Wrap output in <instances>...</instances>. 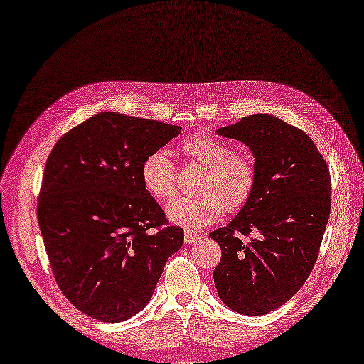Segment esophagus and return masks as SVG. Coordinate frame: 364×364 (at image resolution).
Returning <instances> with one entry per match:
<instances>
[{
  "label": "esophagus",
  "mask_w": 364,
  "mask_h": 364,
  "mask_svg": "<svg viewBox=\"0 0 364 364\" xmlns=\"http://www.w3.org/2000/svg\"><path fill=\"white\" fill-rule=\"evenodd\" d=\"M200 239H202V236L192 233V231H186V235H184V242L186 244H196Z\"/></svg>",
  "instance_id": "1"
}]
</instances>
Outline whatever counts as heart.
<instances>
[{"mask_svg":"<svg viewBox=\"0 0 364 364\" xmlns=\"http://www.w3.org/2000/svg\"><path fill=\"white\" fill-rule=\"evenodd\" d=\"M191 166L203 168L196 197H178L167 206V215L188 230L203 228L218 220L223 210L237 211L252 198L258 184V166L249 153H237L230 144L211 134H196L178 146ZM144 189L156 200L176 194V167L164 151L146 154L141 164Z\"/></svg>","mask_w":364,"mask_h":364,"instance_id":"1","label":"heart"}]
</instances>
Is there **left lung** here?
Masks as SVG:
<instances>
[{"instance_id":"left-lung-1","label":"left lung","mask_w":364,"mask_h":364,"mask_svg":"<svg viewBox=\"0 0 364 364\" xmlns=\"http://www.w3.org/2000/svg\"><path fill=\"white\" fill-rule=\"evenodd\" d=\"M219 134L250 146L258 184L236 218L210 235L222 250L214 283L231 310L267 314L296 296L319 257L331 206L328 164L305 131L274 115H249Z\"/></svg>"}]
</instances>
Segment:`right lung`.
<instances>
[{"label":"right lung","mask_w":364,"mask_h":364,"mask_svg":"<svg viewBox=\"0 0 364 364\" xmlns=\"http://www.w3.org/2000/svg\"><path fill=\"white\" fill-rule=\"evenodd\" d=\"M180 127L102 112L59 139L45 164L37 220L54 280L73 306L122 322L149 304L181 227L141 181L146 154Z\"/></svg>","instance_id":"right-lung-1"}]
</instances>
